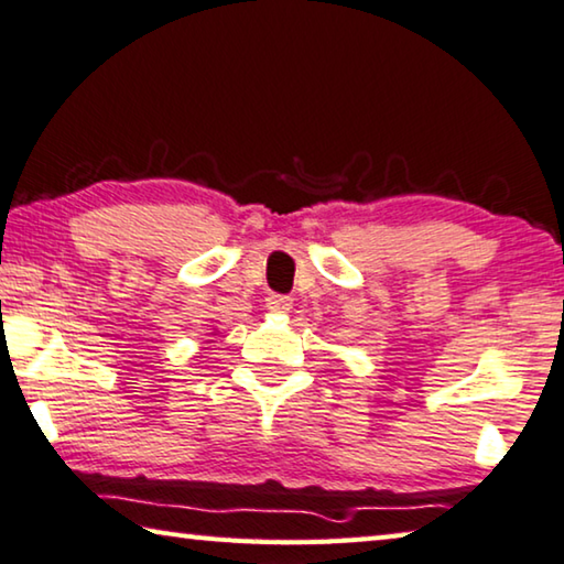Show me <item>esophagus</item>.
<instances>
[{"instance_id": "34e87169", "label": "esophagus", "mask_w": 564, "mask_h": 564, "mask_svg": "<svg viewBox=\"0 0 564 564\" xmlns=\"http://www.w3.org/2000/svg\"><path fill=\"white\" fill-rule=\"evenodd\" d=\"M267 310L274 312V315H288L292 310V297H288V294H270L267 297Z\"/></svg>"}]
</instances>
